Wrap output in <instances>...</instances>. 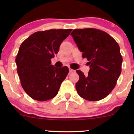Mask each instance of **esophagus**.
<instances>
[{"label": "esophagus", "instance_id": "esophagus-1", "mask_svg": "<svg viewBox=\"0 0 134 134\" xmlns=\"http://www.w3.org/2000/svg\"><path fill=\"white\" fill-rule=\"evenodd\" d=\"M69 72H70V73H72V72H75V70H73V69H72L71 68H69Z\"/></svg>", "mask_w": 134, "mask_h": 134}]
</instances>
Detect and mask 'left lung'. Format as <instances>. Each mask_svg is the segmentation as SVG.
<instances>
[{
  "instance_id": "1",
  "label": "left lung",
  "mask_w": 134,
  "mask_h": 134,
  "mask_svg": "<svg viewBox=\"0 0 134 134\" xmlns=\"http://www.w3.org/2000/svg\"><path fill=\"white\" fill-rule=\"evenodd\" d=\"M70 35L90 67L87 76L76 71L79 76L77 92L86 100H101L114 89L121 74L119 45L107 33L94 28L76 29Z\"/></svg>"
}]
</instances>
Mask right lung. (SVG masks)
Segmentation results:
<instances>
[{
	"label": "right lung",
	"instance_id": "1",
	"mask_svg": "<svg viewBox=\"0 0 134 134\" xmlns=\"http://www.w3.org/2000/svg\"><path fill=\"white\" fill-rule=\"evenodd\" d=\"M72 30H52L32 34L20 46L16 58L21 86L32 99L47 101L57 94L69 68L55 67L51 58Z\"/></svg>",
	"mask_w": 134,
	"mask_h": 134
}]
</instances>
